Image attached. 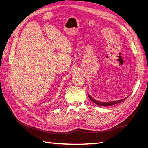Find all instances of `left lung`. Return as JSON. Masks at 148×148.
<instances>
[{"label": "left lung", "mask_w": 148, "mask_h": 148, "mask_svg": "<svg viewBox=\"0 0 148 148\" xmlns=\"http://www.w3.org/2000/svg\"><path fill=\"white\" fill-rule=\"evenodd\" d=\"M88 97H89V99H90V100L91 101H92L93 102H95L96 104H97L98 106H110L119 104V103H120V102L124 101L128 96L127 97H125V99H123L116 101H112V102H99V101H96L95 99H94L92 97H91L89 95H88Z\"/></svg>", "instance_id": "obj_1"}]
</instances>
